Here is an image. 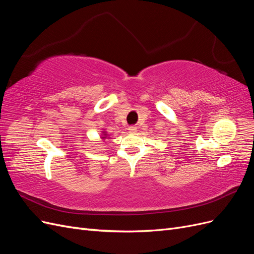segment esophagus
Wrapping results in <instances>:
<instances>
[{
  "mask_svg": "<svg viewBox=\"0 0 254 254\" xmlns=\"http://www.w3.org/2000/svg\"><path fill=\"white\" fill-rule=\"evenodd\" d=\"M128 130H129V132L134 133V132H136V127H134V126H130V127L128 128Z\"/></svg>",
  "mask_w": 254,
  "mask_h": 254,
  "instance_id": "34e87169",
  "label": "esophagus"
}]
</instances>
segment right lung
<instances>
[{
  "label": "right lung",
  "instance_id": "add662e5",
  "mask_svg": "<svg viewBox=\"0 0 254 254\" xmlns=\"http://www.w3.org/2000/svg\"><path fill=\"white\" fill-rule=\"evenodd\" d=\"M107 135H108V134H107V132H106V131H103V136H102V139H103V140H105L106 137H107ZM108 139H109V137H108Z\"/></svg>",
  "mask_w": 254,
  "mask_h": 254
}]
</instances>
